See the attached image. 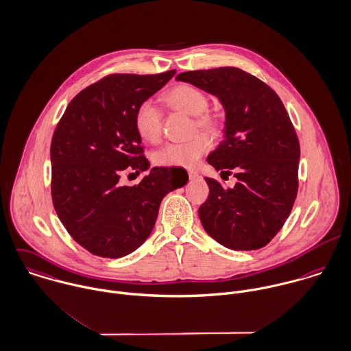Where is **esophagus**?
<instances>
[{
  "label": "esophagus",
  "instance_id": "1",
  "mask_svg": "<svg viewBox=\"0 0 351 351\" xmlns=\"http://www.w3.org/2000/svg\"><path fill=\"white\" fill-rule=\"evenodd\" d=\"M188 176H189V178L192 180V178L199 177V173H197V171H195V170H188Z\"/></svg>",
  "mask_w": 351,
  "mask_h": 351
}]
</instances>
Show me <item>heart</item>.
I'll return each instance as SVG.
<instances>
[{"label": "heart", "mask_w": 351, "mask_h": 351, "mask_svg": "<svg viewBox=\"0 0 351 351\" xmlns=\"http://www.w3.org/2000/svg\"><path fill=\"white\" fill-rule=\"evenodd\" d=\"M165 104L173 109L193 116V130L202 129L210 134L221 130V118L208 109L207 95L189 84H178L165 95ZM163 113L149 99L143 101L134 112V128L143 140L156 143L162 136ZM211 140L207 134L199 133L185 143H169L156 149L152 155L154 163L162 167H193L208 151Z\"/></svg>", "instance_id": "obj_1"}]
</instances>
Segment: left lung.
<instances>
[{"label":"left lung","mask_w":351,"mask_h":351,"mask_svg":"<svg viewBox=\"0 0 351 351\" xmlns=\"http://www.w3.org/2000/svg\"><path fill=\"white\" fill-rule=\"evenodd\" d=\"M177 80L217 95L226 110V136L208 163L237 182L226 188L204 177L208 199L203 228L234 250L264 247L285 225L298 193L300 141L278 94L234 66L189 71Z\"/></svg>","instance_id":"left-lung-1"}]
</instances>
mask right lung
Segmentation results:
<instances>
[{
    "mask_svg": "<svg viewBox=\"0 0 351 351\" xmlns=\"http://www.w3.org/2000/svg\"><path fill=\"white\" fill-rule=\"evenodd\" d=\"M174 75H108L82 90L56 126L53 206L66 232L95 256L136 250L152 232L162 199L188 181L184 169L154 167L138 185L118 182L126 171L149 167L134 112Z\"/></svg>",
    "mask_w": 351,
    "mask_h": 351,
    "instance_id": "obj_1",
    "label": "right lung"
}]
</instances>
